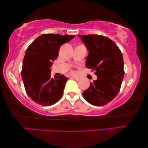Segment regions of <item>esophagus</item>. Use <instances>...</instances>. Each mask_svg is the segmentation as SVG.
<instances>
[{
	"mask_svg": "<svg viewBox=\"0 0 148 148\" xmlns=\"http://www.w3.org/2000/svg\"><path fill=\"white\" fill-rule=\"evenodd\" d=\"M71 78L75 79V80H76V81H79V80H80V77H77V76H73V77H71Z\"/></svg>",
	"mask_w": 148,
	"mask_h": 148,
	"instance_id": "1",
	"label": "esophagus"
}]
</instances>
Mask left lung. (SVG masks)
<instances>
[{"instance_id": "obj_1", "label": "left lung", "mask_w": 148, "mask_h": 148, "mask_svg": "<svg viewBox=\"0 0 148 148\" xmlns=\"http://www.w3.org/2000/svg\"><path fill=\"white\" fill-rule=\"evenodd\" d=\"M79 37L88 51L86 66L95 70L98 77L83 92V96L92 105L104 106L115 98L121 86L125 74L122 53L113 40L104 36Z\"/></svg>"}]
</instances>
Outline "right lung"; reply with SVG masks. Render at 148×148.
Listing matches in <instances>:
<instances>
[{
	"label": "right lung",
	"mask_w": 148,
	"mask_h": 148,
	"mask_svg": "<svg viewBox=\"0 0 148 148\" xmlns=\"http://www.w3.org/2000/svg\"><path fill=\"white\" fill-rule=\"evenodd\" d=\"M75 35L42 34L27 48L21 77L28 96L37 103L51 106L62 98L68 78L62 75L51 77L50 67L61 46Z\"/></svg>",
	"instance_id": "right-lung-1"
}]
</instances>
